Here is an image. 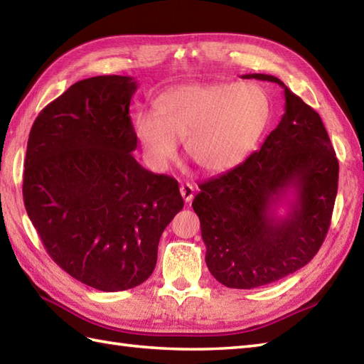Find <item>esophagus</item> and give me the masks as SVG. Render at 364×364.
<instances>
[{"label":"esophagus","mask_w":364,"mask_h":364,"mask_svg":"<svg viewBox=\"0 0 364 364\" xmlns=\"http://www.w3.org/2000/svg\"><path fill=\"white\" fill-rule=\"evenodd\" d=\"M194 191L196 189H194V186H192V184H189V183L181 184L180 192H181V196L184 198V202H186V203L192 202V198H194Z\"/></svg>","instance_id":"34e87169"}]
</instances>
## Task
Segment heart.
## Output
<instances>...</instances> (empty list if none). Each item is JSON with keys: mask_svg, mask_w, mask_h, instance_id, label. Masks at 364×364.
I'll use <instances>...</instances> for the list:
<instances>
[{"mask_svg": "<svg viewBox=\"0 0 364 364\" xmlns=\"http://www.w3.org/2000/svg\"><path fill=\"white\" fill-rule=\"evenodd\" d=\"M269 117V97L257 84H189L159 95L154 115H137L134 133L153 167L166 168L184 139L194 164L220 173L244 161Z\"/></svg>", "mask_w": 364, "mask_h": 364, "instance_id": "1", "label": "heart"}]
</instances>
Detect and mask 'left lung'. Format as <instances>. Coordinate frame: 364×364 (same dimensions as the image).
<instances>
[{
  "instance_id": "8db88e82",
  "label": "left lung",
  "mask_w": 364,
  "mask_h": 364,
  "mask_svg": "<svg viewBox=\"0 0 364 364\" xmlns=\"http://www.w3.org/2000/svg\"><path fill=\"white\" fill-rule=\"evenodd\" d=\"M242 78L284 89V114L242 164L200 184L192 208L206 245V266L227 288L252 289L294 274L313 259L330 227L339 164L311 106L275 76ZM290 211L277 216L289 192Z\"/></svg>"
}]
</instances>
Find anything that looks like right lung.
<instances>
[{"instance_id":"add662e5","label":"right lung","mask_w":364,"mask_h":364,"mask_svg":"<svg viewBox=\"0 0 364 364\" xmlns=\"http://www.w3.org/2000/svg\"><path fill=\"white\" fill-rule=\"evenodd\" d=\"M137 82L106 75L75 82L31 128L23 200L56 264L98 291L144 283L162 231L184 206L172 176L134 159L129 117Z\"/></svg>"}]
</instances>
